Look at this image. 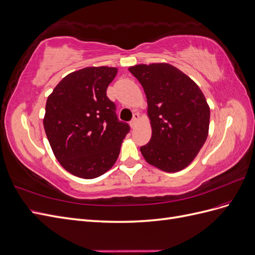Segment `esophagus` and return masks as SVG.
<instances>
[{
  "instance_id": "34e87169",
  "label": "esophagus",
  "mask_w": 255,
  "mask_h": 255,
  "mask_svg": "<svg viewBox=\"0 0 255 255\" xmlns=\"http://www.w3.org/2000/svg\"><path fill=\"white\" fill-rule=\"evenodd\" d=\"M139 118H140V116H139V114L138 113H136V114H134V116H133V120L130 121V127H132L133 128L136 127V125L138 123V121H139Z\"/></svg>"
}]
</instances>
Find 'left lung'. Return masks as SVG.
<instances>
[{"mask_svg": "<svg viewBox=\"0 0 255 255\" xmlns=\"http://www.w3.org/2000/svg\"><path fill=\"white\" fill-rule=\"evenodd\" d=\"M139 81L148 102L152 128L144 159L166 172L186 168L202 148L210 128V106L198 85L166 63L128 68Z\"/></svg>", "mask_w": 255, "mask_h": 255, "instance_id": "obj_1", "label": "left lung"}]
</instances>
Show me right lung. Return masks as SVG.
<instances>
[{"label":"right lung","instance_id":"obj_1","mask_svg":"<svg viewBox=\"0 0 255 255\" xmlns=\"http://www.w3.org/2000/svg\"><path fill=\"white\" fill-rule=\"evenodd\" d=\"M114 67H87L66 75L45 104L43 127L54 155L68 172L95 179L115 165L129 132L106 89Z\"/></svg>","mask_w":255,"mask_h":255}]
</instances>
